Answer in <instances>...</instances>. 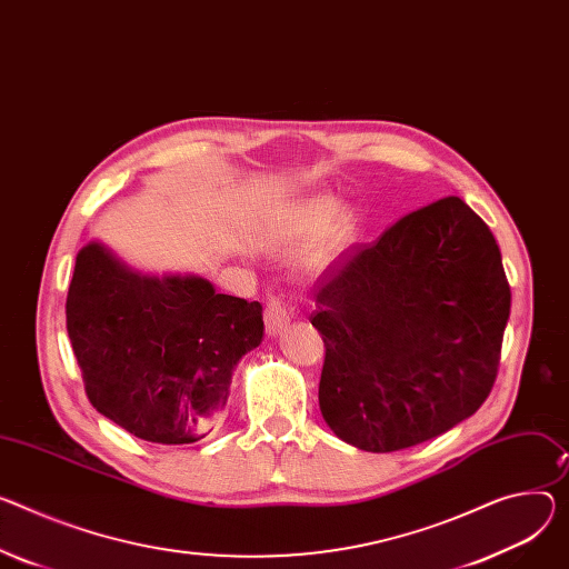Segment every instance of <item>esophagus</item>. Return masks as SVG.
<instances>
[{
	"instance_id": "34e87169",
	"label": "esophagus",
	"mask_w": 569,
	"mask_h": 569,
	"mask_svg": "<svg viewBox=\"0 0 569 569\" xmlns=\"http://www.w3.org/2000/svg\"><path fill=\"white\" fill-rule=\"evenodd\" d=\"M290 320H292V316H290V311H288L283 301L272 299L268 303V308H266V329H268V336H281L288 329Z\"/></svg>"
}]
</instances>
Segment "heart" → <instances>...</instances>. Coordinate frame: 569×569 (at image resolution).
<instances>
[{
  "label": "heart",
  "instance_id": "obj_1",
  "mask_svg": "<svg viewBox=\"0 0 569 569\" xmlns=\"http://www.w3.org/2000/svg\"><path fill=\"white\" fill-rule=\"evenodd\" d=\"M274 233L283 242L311 240V261L322 266L353 238V216L329 194H308L286 203L277 216Z\"/></svg>",
  "mask_w": 569,
  "mask_h": 569
}]
</instances>
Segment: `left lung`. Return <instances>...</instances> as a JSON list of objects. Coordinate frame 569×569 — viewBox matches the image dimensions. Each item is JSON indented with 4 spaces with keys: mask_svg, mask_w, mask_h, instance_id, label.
Listing matches in <instances>:
<instances>
[{
    "mask_svg": "<svg viewBox=\"0 0 569 569\" xmlns=\"http://www.w3.org/2000/svg\"><path fill=\"white\" fill-rule=\"evenodd\" d=\"M318 288L320 410L340 440L399 451L468 420L490 395L510 288L492 231L462 199L356 244Z\"/></svg>",
    "mask_w": 569,
    "mask_h": 569,
    "instance_id": "8db88e82",
    "label": "left lung"
}]
</instances>
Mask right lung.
<instances>
[{
	"label": "right lung",
	"instance_id": "right-lung-1",
	"mask_svg": "<svg viewBox=\"0 0 569 569\" xmlns=\"http://www.w3.org/2000/svg\"><path fill=\"white\" fill-rule=\"evenodd\" d=\"M68 336L90 403L157 445L209 433L240 358L261 345L263 306L197 274H149L101 240L79 249Z\"/></svg>",
	"mask_w": 569,
	"mask_h": 569
}]
</instances>
